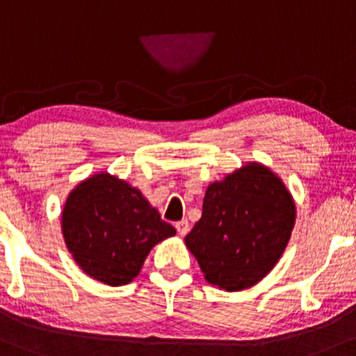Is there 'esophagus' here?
<instances>
[{
  "label": "esophagus",
  "instance_id": "34e87169",
  "mask_svg": "<svg viewBox=\"0 0 356 356\" xmlns=\"http://www.w3.org/2000/svg\"><path fill=\"white\" fill-rule=\"evenodd\" d=\"M177 230H178V234L181 235V237H185L186 234H188V230H190V225H188V220H179V222H177Z\"/></svg>",
  "mask_w": 356,
  "mask_h": 356
}]
</instances>
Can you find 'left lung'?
Here are the masks:
<instances>
[{"label":"left lung","instance_id":"1","mask_svg":"<svg viewBox=\"0 0 356 356\" xmlns=\"http://www.w3.org/2000/svg\"><path fill=\"white\" fill-rule=\"evenodd\" d=\"M296 207L277 175L249 163L209 185L202 218L185 237L210 284L242 291L266 277L284 252Z\"/></svg>","mask_w":356,"mask_h":356}]
</instances>
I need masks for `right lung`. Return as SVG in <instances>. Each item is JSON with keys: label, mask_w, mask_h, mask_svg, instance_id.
Listing matches in <instances>:
<instances>
[{"label": "right lung", "mask_w": 356, "mask_h": 356, "mask_svg": "<svg viewBox=\"0 0 356 356\" xmlns=\"http://www.w3.org/2000/svg\"><path fill=\"white\" fill-rule=\"evenodd\" d=\"M62 234L83 273L107 286H124L139 274L149 250L177 230L138 188L102 171L69 193Z\"/></svg>", "instance_id": "right-lung-1"}]
</instances>
